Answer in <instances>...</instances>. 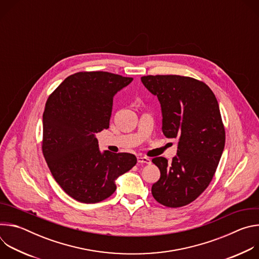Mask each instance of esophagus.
Here are the masks:
<instances>
[{"label":"esophagus","instance_id":"esophagus-1","mask_svg":"<svg viewBox=\"0 0 259 259\" xmlns=\"http://www.w3.org/2000/svg\"><path fill=\"white\" fill-rule=\"evenodd\" d=\"M137 162L139 164H151V159L146 157H138Z\"/></svg>","mask_w":259,"mask_h":259}]
</instances>
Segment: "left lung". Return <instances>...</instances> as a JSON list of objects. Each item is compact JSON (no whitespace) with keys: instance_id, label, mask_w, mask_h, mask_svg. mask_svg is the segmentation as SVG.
Masks as SVG:
<instances>
[{"instance_id":"obj_1","label":"left lung","mask_w":259,"mask_h":259,"mask_svg":"<svg viewBox=\"0 0 259 259\" xmlns=\"http://www.w3.org/2000/svg\"><path fill=\"white\" fill-rule=\"evenodd\" d=\"M141 82L161 103L164 135L178 140L171 163L163 157L152 160L161 172L153 197L166 207L186 206L208 188L225 149L217 99L204 82L190 77L144 76Z\"/></svg>"}]
</instances>
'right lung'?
<instances>
[{"instance_id": "1", "label": "right lung", "mask_w": 259, "mask_h": 259, "mask_svg": "<svg viewBox=\"0 0 259 259\" xmlns=\"http://www.w3.org/2000/svg\"><path fill=\"white\" fill-rule=\"evenodd\" d=\"M132 80L107 71H80L47 99L43 155L60 188L78 202L94 204L112 196L115 180L137 162L128 153H100L95 137L109 126L115 94Z\"/></svg>"}]
</instances>
